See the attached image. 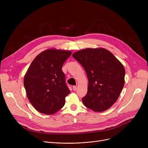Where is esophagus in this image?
I'll list each match as a JSON object with an SVG mask.
<instances>
[{"mask_svg": "<svg viewBox=\"0 0 148 148\" xmlns=\"http://www.w3.org/2000/svg\"><path fill=\"white\" fill-rule=\"evenodd\" d=\"M73 90H74V91H75V90H77V86H74L73 87Z\"/></svg>", "mask_w": 148, "mask_h": 148, "instance_id": "obj_1", "label": "esophagus"}]
</instances>
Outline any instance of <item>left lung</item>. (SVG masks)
<instances>
[{
	"label": "left lung",
	"mask_w": 148,
	"mask_h": 148,
	"mask_svg": "<svg viewBox=\"0 0 148 148\" xmlns=\"http://www.w3.org/2000/svg\"><path fill=\"white\" fill-rule=\"evenodd\" d=\"M73 57L82 65L88 79L87 94L82 99L83 104L95 112L107 110L123 88V66L110 51L103 48L84 49L74 53Z\"/></svg>",
	"instance_id": "1"
}]
</instances>
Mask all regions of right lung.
Listing matches in <instances>:
<instances>
[{"instance_id": "add662e5", "label": "right lung", "mask_w": 148, "mask_h": 148, "mask_svg": "<svg viewBox=\"0 0 148 148\" xmlns=\"http://www.w3.org/2000/svg\"><path fill=\"white\" fill-rule=\"evenodd\" d=\"M71 54L69 51L47 50L29 66L24 86L29 101L39 112L52 114L65 105L70 90L62 67Z\"/></svg>"}]
</instances>
